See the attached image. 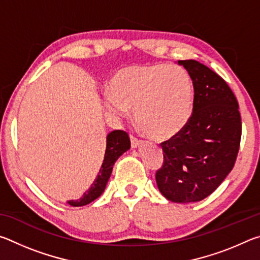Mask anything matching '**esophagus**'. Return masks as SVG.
Masks as SVG:
<instances>
[{"instance_id": "1", "label": "esophagus", "mask_w": 260, "mask_h": 260, "mask_svg": "<svg viewBox=\"0 0 260 260\" xmlns=\"http://www.w3.org/2000/svg\"><path fill=\"white\" fill-rule=\"evenodd\" d=\"M141 144H142V140H140L138 138H135V136L131 135V146L133 149L135 148H139Z\"/></svg>"}]
</instances>
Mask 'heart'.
<instances>
[{
  "mask_svg": "<svg viewBox=\"0 0 260 260\" xmlns=\"http://www.w3.org/2000/svg\"><path fill=\"white\" fill-rule=\"evenodd\" d=\"M104 109L116 121L126 119L133 110L136 122L151 138L171 139L191 119L192 79L179 65H131L110 79Z\"/></svg>",
  "mask_w": 260,
  "mask_h": 260,
  "instance_id": "heart-1",
  "label": "heart"
}]
</instances>
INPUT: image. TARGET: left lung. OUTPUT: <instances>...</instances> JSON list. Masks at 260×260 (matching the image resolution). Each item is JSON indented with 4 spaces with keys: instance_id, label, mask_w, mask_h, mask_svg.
<instances>
[{
    "instance_id": "8db88e82",
    "label": "left lung",
    "mask_w": 260,
    "mask_h": 260,
    "mask_svg": "<svg viewBox=\"0 0 260 260\" xmlns=\"http://www.w3.org/2000/svg\"><path fill=\"white\" fill-rule=\"evenodd\" d=\"M193 82V112L181 133L161 143L164 164L156 173L161 195L193 203L211 195L234 167L242 124L235 95L204 64L178 60Z\"/></svg>"
}]
</instances>
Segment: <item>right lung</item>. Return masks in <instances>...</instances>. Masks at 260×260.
<instances>
[{
	"label": "right lung",
	"mask_w": 260,
	"mask_h": 260,
	"mask_svg": "<svg viewBox=\"0 0 260 260\" xmlns=\"http://www.w3.org/2000/svg\"><path fill=\"white\" fill-rule=\"evenodd\" d=\"M129 148L131 141L126 132L113 131L111 133H109L107 136V149H105L104 159L98 177L94 180V182L91 183L89 189L83 192L80 199L69 201L68 204L71 206H83L91 203V202L102 195L105 186H107L109 179L111 177L114 162Z\"/></svg>",
	"instance_id": "1"
}]
</instances>
